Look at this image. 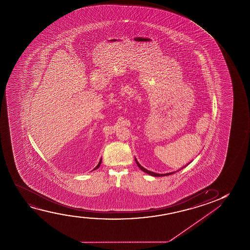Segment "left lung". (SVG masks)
Masks as SVG:
<instances>
[{
	"label": "left lung",
	"instance_id": "1",
	"mask_svg": "<svg viewBox=\"0 0 250 250\" xmlns=\"http://www.w3.org/2000/svg\"><path fill=\"white\" fill-rule=\"evenodd\" d=\"M135 161H136V163H137V166H138V167L140 168L142 171H144V172H146V173H147L148 175L154 176V177H163V176H168V175L173 174V173H175V172L180 171V170H182L183 168L185 167H184L180 168V169L178 170V171H173V172H169V173H166V174H160V173H155V172H153V171H148V170H147V169H145V168L143 167H142V166H141V165L138 163V161H137V159H136V158H135Z\"/></svg>",
	"mask_w": 250,
	"mask_h": 250
}]
</instances>
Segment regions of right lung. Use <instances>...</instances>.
I'll list each match as a JSON object with an SVG mask.
<instances>
[{
	"mask_svg": "<svg viewBox=\"0 0 250 250\" xmlns=\"http://www.w3.org/2000/svg\"><path fill=\"white\" fill-rule=\"evenodd\" d=\"M101 163H102V159L100 160L99 163H98V165L96 166V167H95V169H94V170H96V169H97V168H99L100 165H101Z\"/></svg>",
	"mask_w": 250,
	"mask_h": 250,
	"instance_id": "right-lung-1",
	"label": "right lung"
}]
</instances>
